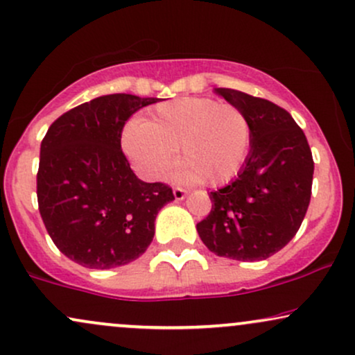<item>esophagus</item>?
<instances>
[{"instance_id":"esophagus-1","label":"esophagus","mask_w":355,"mask_h":355,"mask_svg":"<svg viewBox=\"0 0 355 355\" xmlns=\"http://www.w3.org/2000/svg\"><path fill=\"white\" fill-rule=\"evenodd\" d=\"M173 195H175V200H183L187 196V190L180 189V187H175Z\"/></svg>"}]
</instances>
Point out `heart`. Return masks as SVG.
<instances>
[{
  "label": "heart",
  "mask_w": 355,
  "mask_h": 355,
  "mask_svg": "<svg viewBox=\"0 0 355 355\" xmlns=\"http://www.w3.org/2000/svg\"><path fill=\"white\" fill-rule=\"evenodd\" d=\"M251 139V123L240 107L208 97H182L157 105L144 122L127 125L122 144L148 180L164 177L178 148V180L218 187L245 165Z\"/></svg>",
  "instance_id": "heart-1"
}]
</instances>
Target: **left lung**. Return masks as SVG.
Masks as SVG:
<instances>
[{
	"label": "left lung",
	"instance_id": "obj_1",
	"mask_svg": "<svg viewBox=\"0 0 355 355\" xmlns=\"http://www.w3.org/2000/svg\"><path fill=\"white\" fill-rule=\"evenodd\" d=\"M251 123V148L238 177L210 191L211 211L196 232L211 253L259 261L293 240L311 202L314 160L288 110L261 97L216 87Z\"/></svg>",
	"mask_w": 355,
	"mask_h": 355
}]
</instances>
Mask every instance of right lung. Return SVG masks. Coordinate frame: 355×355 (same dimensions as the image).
Returning <instances> with one entry per match:
<instances>
[{"mask_svg":"<svg viewBox=\"0 0 355 355\" xmlns=\"http://www.w3.org/2000/svg\"><path fill=\"white\" fill-rule=\"evenodd\" d=\"M155 97L110 94L67 110L41 142L37 205L62 254L91 270L122 266L147 250L155 216L175 198L168 185L145 183L121 148L129 117Z\"/></svg>","mask_w":355,"mask_h":355,"instance_id":"right-lung-1","label":"right lung"}]
</instances>
